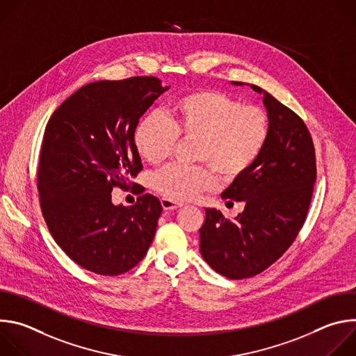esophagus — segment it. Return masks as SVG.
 <instances>
[{"label": "esophagus", "instance_id": "1", "mask_svg": "<svg viewBox=\"0 0 356 356\" xmlns=\"http://www.w3.org/2000/svg\"><path fill=\"white\" fill-rule=\"evenodd\" d=\"M161 204L163 207L165 211H172V210H176V209H180L183 207L181 202H176V201H172L169 198H162L161 200Z\"/></svg>", "mask_w": 356, "mask_h": 356}]
</instances>
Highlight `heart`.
I'll list each match as a JSON object with an SVG mask.
<instances>
[{"label":"heart","mask_w":356,"mask_h":356,"mask_svg":"<svg viewBox=\"0 0 356 356\" xmlns=\"http://www.w3.org/2000/svg\"><path fill=\"white\" fill-rule=\"evenodd\" d=\"M270 124L258 107L216 90H195L173 99L165 115L149 113L134 129V146L150 165L166 161L177 138L197 139V162L211 167L172 165L154 176V187L172 201L193 200L214 186L213 171L222 181L242 177L268 143Z\"/></svg>","instance_id":"b5f03b06"}]
</instances>
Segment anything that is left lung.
I'll list each match as a JSON object with an SVG mask.
<instances>
[{
	"label": "left lung",
	"instance_id": "8db88e82",
	"mask_svg": "<svg viewBox=\"0 0 356 356\" xmlns=\"http://www.w3.org/2000/svg\"><path fill=\"white\" fill-rule=\"evenodd\" d=\"M249 87L264 95L268 143L257 163L221 194L242 201L243 211L227 220L220 210L206 209L200 228L201 257L228 279L255 276L287 250L306 221L317 173L306 124L264 88Z\"/></svg>",
	"mask_w": 356,
	"mask_h": 356
}]
</instances>
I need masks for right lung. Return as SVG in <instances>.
<instances>
[{"mask_svg":"<svg viewBox=\"0 0 356 356\" xmlns=\"http://www.w3.org/2000/svg\"><path fill=\"white\" fill-rule=\"evenodd\" d=\"M156 77L88 83L50 117L40 149V207L56 243L81 268L117 276L136 266L154 241L159 198L142 194L113 204V187H129L142 170L134 129L169 90Z\"/></svg>","mask_w":356,"mask_h":356,"instance_id":"right-lung-1","label":"right lung"}]
</instances>
